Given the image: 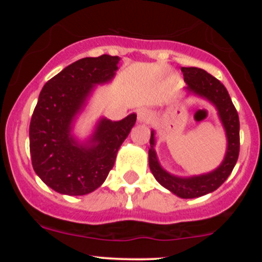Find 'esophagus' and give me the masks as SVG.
I'll use <instances>...</instances> for the list:
<instances>
[{"label":"esophagus","instance_id":"esophagus-1","mask_svg":"<svg viewBox=\"0 0 262 262\" xmlns=\"http://www.w3.org/2000/svg\"><path fill=\"white\" fill-rule=\"evenodd\" d=\"M150 117H151V114H150L149 111L140 110L139 112H138V122H139V123H148L150 121Z\"/></svg>","mask_w":262,"mask_h":262}]
</instances>
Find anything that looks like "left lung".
<instances>
[{
	"mask_svg": "<svg viewBox=\"0 0 262 262\" xmlns=\"http://www.w3.org/2000/svg\"><path fill=\"white\" fill-rule=\"evenodd\" d=\"M188 92L212 102L217 108L219 118L225 129L228 146L223 162L212 172L200 176L179 177L165 171L159 164L154 145V130H151L149 149V166L156 181L181 198H196L215 191L230 175L239 158V116L223 83L214 76L198 68H181Z\"/></svg>",
	"mask_w": 262,
	"mask_h": 262,
	"instance_id": "8db88e82",
	"label": "left lung"
}]
</instances>
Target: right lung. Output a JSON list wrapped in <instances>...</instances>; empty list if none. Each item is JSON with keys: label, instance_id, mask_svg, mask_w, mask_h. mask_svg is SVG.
I'll use <instances>...</instances> for the list:
<instances>
[{"label": "right lung", "instance_id": "1", "mask_svg": "<svg viewBox=\"0 0 262 262\" xmlns=\"http://www.w3.org/2000/svg\"><path fill=\"white\" fill-rule=\"evenodd\" d=\"M118 56L83 58L45 83L29 125V149L35 173L54 191L83 196L98 188L112 170L117 152L137 121L132 113L112 122L102 118L87 143L71 135L76 114L93 86L113 79Z\"/></svg>", "mask_w": 262, "mask_h": 262}]
</instances>
